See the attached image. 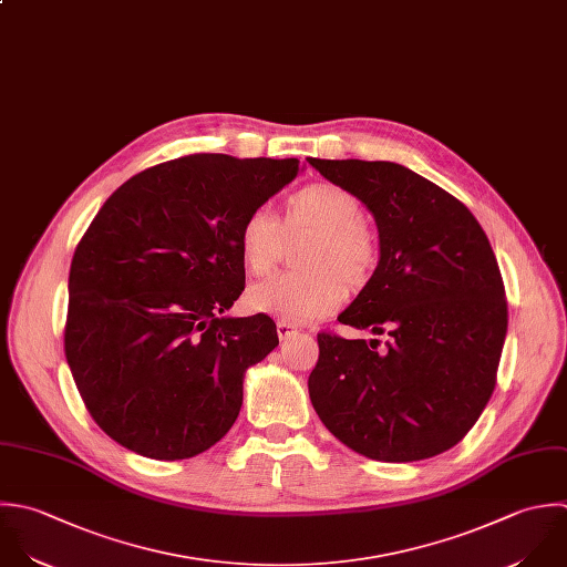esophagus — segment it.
I'll use <instances>...</instances> for the list:
<instances>
[{"mask_svg":"<svg viewBox=\"0 0 567 567\" xmlns=\"http://www.w3.org/2000/svg\"><path fill=\"white\" fill-rule=\"evenodd\" d=\"M276 329H278V338H280V340H289L291 336L298 333V329H296L293 324H287V322H278Z\"/></svg>","mask_w":567,"mask_h":567,"instance_id":"esophagus-1","label":"esophagus"}]
</instances>
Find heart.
I'll use <instances>...</instances> for the list:
<instances>
[{
    "instance_id": "obj_1",
    "label": "heart",
    "mask_w": 567,
    "mask_h": 567,
    "mask_svg": "<svg viewBox=\"0 0 567 567\" xmlns=\"http://www.w3.org/2000/svg\"><path fill=\"white\" fill-rule=\"evenodd\" d=\"M298 229L316 238L302 256V274H278L249 287L245 302L254 313L287 324H307L333 313L347 298V287H362L375 269L378 243L364 227L362 203L347 187L313 183L293 192L285 203V220L265 207L251 209L238 229L245 267L269 274L280 258L282 240Z\"/></svg>"
}]
</instances>
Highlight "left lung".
Wrapping results in <instances>:
<instances>
[{"label": "left lung", "mask_w": 567, "mask_h": 567, "mask_svg": "<svg viewBox=\"0 0 567 567\" xmlns=\"http://www.w3.org/2000/svg\"><path fill=\"white\" fill-rule=\"evenodd\" d=\"M373 214L380 260L338 316L380 340L320 333L309 398L322 424L375 462H420L484 413L508 331L495 251L455 196L391 161L307 158Z\"/></svg>", "instance_id": "1"}]
</instances>
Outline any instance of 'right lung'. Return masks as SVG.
I'll use <instances>...</instances> for the list:
<instances>
[{
  "instance_id": "obj_1",
  "label": "right lung",
  "mask_w": 567,
  "mask_h": 567,
  "mask_svg": "<svg viewBox=\"0 0 567 567\" xmlns=\"http://www.w3.org/2000/svg\"><path fill=\"white\" fill-rule=\"evenodd\" d=\"M298 172L192 154L132 176L94 216L70 265L65 360L116 444L176 462L234 426L247 369L278 347L269 316H225L245 289L238 229Z\"/></svg>"
}]
</instances>
